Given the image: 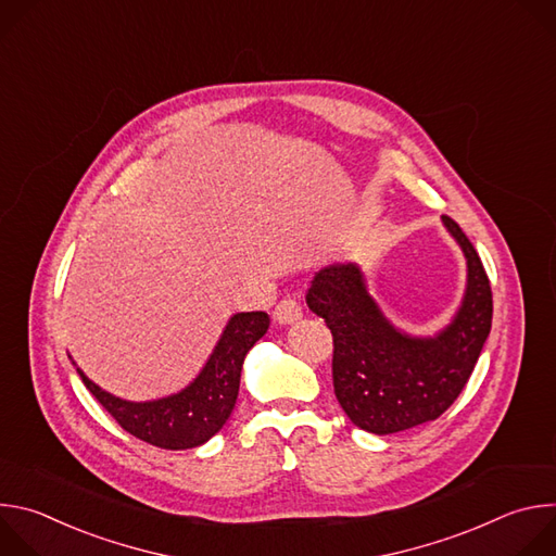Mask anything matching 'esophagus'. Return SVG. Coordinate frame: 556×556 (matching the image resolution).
<instances>
[{"instance_id":"obj_1","label":"esophagus","mask_w":556,"mask_h":556,"mask_svg":"<svg viewBox=\"0 0 556 556\" xmlns=\"http://www.w3.org/2000/svg\"><path fill=\"white\" fill-rule=\"evenodd\" d=\"M301 314H303L301 303H299L294 296H286V299H281V301L275 305V312H273L275 321H277V324H281V326H286V324H294L296 319H301Z\"/></svg>"}]
</instances>
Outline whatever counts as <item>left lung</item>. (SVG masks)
I'll return each mask as SVG.
<instances>
[{
    "mask_svg": "<svg viewBox=\"0 0 556 556\" xmlns=\"http://www.w3.org/2000/svg\"><path fill=\"white\" fill-rule=\"evenodd\" d=\"M468 283L453 324L433 339L395 330L367 294L354 264L316 273L305 301L332 332L337 401L363 431L387 435L440 418L466 387L491 332L493 292L478 251L448 215Z\"/></svg>",
    "mask_w": 556,
    "mask_h": 556,
    "instance_id": "obj_1",
    "label": "left lung"
}]
</instances>
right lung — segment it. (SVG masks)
Wrapping results in <instances>:
<instances>
[{"label":"right lung","instance_id":"add662e5","mask_svg":"<svg viewBox=\"0 0 556 556\" xmlns=\"http://www.w3.org/2000/svg\"><path fill=\"white\" fill-rule=\"evenodd\" d=\"M266 312H240L228 321L200 376L180 393L151 403H127L94 384L81 369L84 384L105 412L131 435L161 448H193L211 440L232 414L240 391L242 363L266 334Z\"/></svg>","mask_w":556,"mask_h":556}]
</instances>
